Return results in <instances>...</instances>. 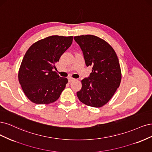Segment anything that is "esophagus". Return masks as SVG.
<instances>
[{"label": "esophagus", "mask_w": 152, "mask_h": 152, "mask_svg": "<svg viewBox=\"0 0 152 152\" xmlns=\"http://www.w3.org/2000/svg\"><path fill=\"white\" fill-rule=\"evenodd\" d=\"M75 79H74V78H72V77H69L68 78V81H69V83H71V82H72L73 81H75Z\"/></svg>", "instance_id": "obj_1"}]
</instances>
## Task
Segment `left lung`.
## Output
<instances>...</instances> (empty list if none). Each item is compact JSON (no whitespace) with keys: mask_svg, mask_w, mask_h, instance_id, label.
Returning a JSON list of instances; mask_svg holds the SVG:
<instances>
[{"mask_svg":"<svg viewBox=\"0 0 152 152\" xmlns=\"http://www.w3.org/2000/svg\"><path fill=\"white\" fill-rule=\"evenodd\" d=\"M74 39L83 52L86 66L92 68L90 76L81 81L77 98L86 105L101 107L110 100L120 85L119 59L113 48L99 37L86 35Z\"/></svg>","mask_w":152,"mask_h":152,"instance_id":"left-lung-1","label":"left lung"}]
</instances>
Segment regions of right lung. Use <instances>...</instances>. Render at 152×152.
Returning a JSON list of instances; mask_svg holds the SVG:
<instances>
[{
	"label": "right lung",
	"instance_id": "1",
	"mask_svg": "<svg viewBox=\"0 0 152 152\" xmlns=\"http://www.w3.org/2000/svg\"><path fill=\"white\" fill-rule=\"evenodd\" d=\"M72 40V36L53 35L42 39L28 48L19 67L18 79L30 101L48 104L59 98L68 81L53 69Z\"/></svg>",
	"mask_w": 152,
	"mask_h": 152
}]
</instances>
